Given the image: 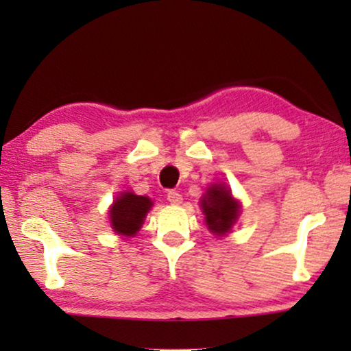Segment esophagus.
<instances>
[{
	"label": "esophagus",
	"instance_id": "esophagus-1",
	"mask_svg": "<svg viewBox=\"0 0 351 351\" xmlns=\"http://www.w3.org/2000/svg\"><path fill=\"white\" fill-rule=\"evenodd\" d=\"M167 201H169L171 204H180L182 203V195L176 190H169V191H167Z\"/></svg>",
	"mask_w": 351,
	"mask_h": 351
}]
</instances>
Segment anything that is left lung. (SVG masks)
I'll list each match as a JSON object with an SVG mask.
<instances>
[{"instance_id":"obj_1","label":"left lung","mask_w":351,"mask_h":351,"mask_svg":"<svg viewBox=\"0 0 351 351\" xmlns=\"http://www.w3.org/2000/svg\"><path fill=\"white\" fill-rule=\"evenodd\" d=\"M201 208L206 215L208 228L215 234L227 233L239 214L238 201L233 199L232 191L223 185H213L208 189L206 198L201 199Z\"/></svg>"}]
</instances>
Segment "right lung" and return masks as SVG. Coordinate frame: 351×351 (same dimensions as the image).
I'll use <instances>...</instances> for the list:
<instances>
[{"instance_id": "right-lung-1", "label": "right lung", "mask_w": 351, "mask_h": 351, "mask_svg": "<svg viewBox=\"0 0 351 351\" xmlns=\"http://www.w3.org/2000/svg\"><path fill=\"white\" fill-rule=\"evenodd\" d=\"M152 201L147 196L134 195L131 191L121 193V196L114 201L110 210L112 227L117 233L124 237H132L142 227L143 219L152 208Z\"/></svg>"}]
</instances>
